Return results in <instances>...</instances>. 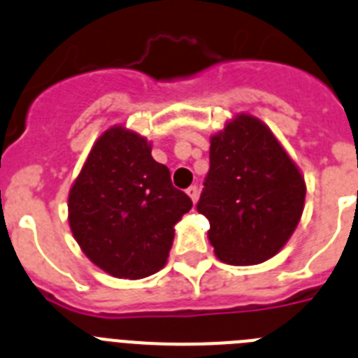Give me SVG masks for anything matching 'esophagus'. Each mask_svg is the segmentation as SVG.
<instances>
[{"label": "esophagus", "instance_id": "1", "mask_svg": "<svg viewBox=\"0 0 358 358\" xmlns=\"http://www.w3.org/2000/svg\"><path fill=\"white\" fill-rule=\"evenodd\" d=\"M186 194H188V197L192 199V201L197 202V197H199V188H197V186H195V185L189 186V188L186 189Z\"/></svg>", "mask_w": 358, "mask_h": 358}]
</instances>
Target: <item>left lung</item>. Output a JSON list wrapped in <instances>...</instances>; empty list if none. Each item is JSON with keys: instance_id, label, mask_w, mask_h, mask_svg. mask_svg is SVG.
<instances>
[{"instance_id": "8db88e82", "label": "left lung", "mask_w": 358, "mask_h": 358, "mask_svg": "<svg viewBox=\"0 0 358 358\" xmlns=\"http://www.w3.org/2000/svg\"><path fill=\"white\" fill-rule=\"evenodd\" d=\"M306 186L271 129L238 115L211 138L210 172L197 211L210 220L215 255L231 265L273 258L292 236Z\"/></svg>"}]
</instances>
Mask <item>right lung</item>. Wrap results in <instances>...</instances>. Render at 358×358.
<instances>
[{
    "mask_svg": "<svg viewBox=\"0 0 358 358\" xmlns=\"http://www.w3.org/2000/svg\"><path fill=\"white\" fill-rule=\"evenodd\" d=\"M145 138L110 127L96 140L73 182L69 227L84 255L115 278L140 280L164 267L173 226L192 199L173 188L170 170Z\"/></svg>",
    "mask_w": 358,
    "mask_h": 358,
    "instance_id": "obj_1",
    "label": "right lung"
}]
</instances>
